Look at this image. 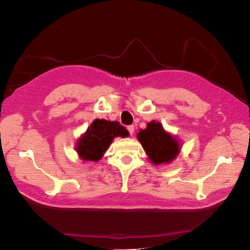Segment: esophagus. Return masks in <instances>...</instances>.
<instances>
[{"label": "esophagus", "mask_w": 250, "mask_h": 250, "mask_svg": "<svg viewBox=\"0 0 250 250\" xmlns=\"http://www.w3.org/2000/svg\"><path fill=\"white\" fill-rule=\"evenodd\" d=\"M127 130L129 131V133L132 135V134H133V132H134V126H133V125H129V126H127Z\"/></svg>", "instance_id": "obj_1"}]
</instances>
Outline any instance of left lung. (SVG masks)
<instances>
[{
  "label": "left lung",
  "mask_w": 250,
  "mask_h": 250,
  "mask_svg": "<svg viewBox=\"0 0 250 250\" xmlns=\"http://www.w3.org/2000/svg\"><path fill=\"white\" fill-rule=\"evenodd\" d=\"M138 140L153 165L171 163L181 149L178 140L166 131L160 122L151 121L145 129H141Z\"/></svg>",
  "instance_id": "left-lung-1"
}]
</instances>
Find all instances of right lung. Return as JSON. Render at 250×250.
<instances>
[{"mask_svg":"<svg viewBox=\"0 0 250 250\" xmlns=\"http://www.w3.org/2000/svg\"><path fill=\"white\" fill-rule=\"evenodd\" d=\"M129 135L119 122L96 119L77 141L76 151L82 161L98 162L106 152L113 139Z\"/></svg>","mask_w":250,"mask_h":250,"instance_id":"obj_1","label":"right lung"}]
</instances>
